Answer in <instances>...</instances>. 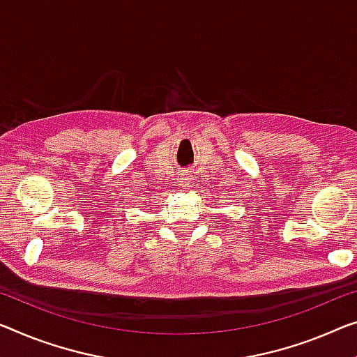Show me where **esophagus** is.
Wrapping results in <instances>:
<instances>
[{"label":"esophagus","instance_id":"34e87169","mask_svg":"<svg viewBox=\"0 0 357 357\" xmlns=\"http://www.w3.org/2000/svg\"><path fill=\"white\" fill-rule=\"evenodd\" d=\"M181 179H183V181H181V183H183V185H185V184H188V183H189V178H185V176H183V178H181Z\"/></svg>","mask_w":357,"mask_h":357}]
</instances>
